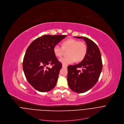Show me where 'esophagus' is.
Instances as JSON below:
<instances>
[{"label":"esophagus","mask_w":124,"mask_h":124,"mask_svg":"<svg viewBox=\"0 0 124 124\" xmlns=\"http://www.w3.org/2000/svg\"><path fill=\"white\" fill-rule=\"evenodd\" d=\"M62 68H67V66H66V65H64V64H62Z\"/></svg>","instance_id":"34e87169"}]
</instances>
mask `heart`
Instances as JSON below:
<instances>
[{"mask_svg":"<svg viewBox=\"0 0 124 124\" xmlns=\"http://www.w3.org/2000/svg\"><path fill=\"white\" fill-rule=\"evenodd\" d=\"M65 51H68V56L61 59L60 61L63 64L67 65L73 63L76 60L77 62L82 61L87 53V47L83 42L69 39L63 41L62 46L56 44L53 47V53L58 58L63 56Z\"/></svg>","mask_w":124,"mask_h":124,"instance_id":"heart-1","label":"heart"}]
</instances>
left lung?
Instances as JSON below:
<instances>
[{"mask_svg": "<svg viewBox=\"0 0 124 124\" xmlns=\"http://www.w3.org/2000/svg\"><path fill=\"white\" fill-rule=\"evenodd\" d=\"M74 37L85 41L87 53L80 63L68 66L67 81L72 91L83 93L92 88L99 79L103 68L101 55L97 45L90 39L85 37ZM78 68H81L82 71Z\"/></svg>", "mask_w": 124, "mask_h": 124, "instance_id": "8db88e82", "label": "left lung"}]
</instances>
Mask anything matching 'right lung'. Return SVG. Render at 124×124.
Here are the masks:
<instances>
[{
	"instance_id": "right-lung-1",
	"label": "right lung",
	"mask_w": 124,
	"mask_h": 124,
	"mask_svg": "<svg viewBox=\"0 0 124 124\" xmlns=\"http://www.w3.org/2000/svg\"><path fill=\"white\" fill-rule=\"evenodd\" d=\"M66 35L42 36L27 49L23 69L29 84L37 91L46 92L55 86L62 64L53 53V47ZM48 65H53L52 68Z\"/></svg>"
}]
</instances>
